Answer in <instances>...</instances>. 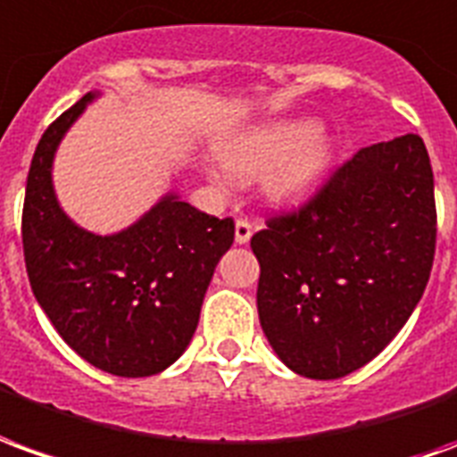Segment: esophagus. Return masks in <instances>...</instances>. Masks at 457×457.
Segmentation results:
<instances>
[{
    "mask_svg": "<svg viewBox=\"0 0 457 457\" xmlns=\"http://www.w3.org/2000/svg\"><path fill=\"white\" fill-rule=\"evenodd\" d=\"M251 236H253V226H251V221L248 219H238L236 221V244L238 245H244L251 241Z\"/></svg>",
    "mask_w": 457,
    "mask_h": 457,
    "instance_id": "1",
    "label": "esophagus"
}]
</instances>
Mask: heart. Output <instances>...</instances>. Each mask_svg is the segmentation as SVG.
<instances>
[{
  "mask_svg": "<svg viewBox=\"0 0 457 457\" xmlns=\"http://www.w3.org/2000/svg\"><path fill=\"white\" fill-rule=\"evenodd\" d=\"M317 120H280L245 132L223 150L226 167L236 174H258L273 167L265 189L278 204L307 202L325 182L332 147L320 137Z\"/></svg>",
  "mask_w": 457,
  "mask_h": 457,
  "instance_id": "obj_1",
  "label": "heart"
}]
</instances>
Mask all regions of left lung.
<instances>
[{"label":"left lung","instance_id":"left-lung-1","mask_svg":"<svg viewBox=\"0 0 457 457\" xmlns=\"http://www.w3.org/2000/svg\"><path fill=\"white\" fill-rule=\"evenodd\" d=\"M258 317L280 361L307 378L347 377L399 335L436 253V199L419 135L377 142L310 202L251 238Z\"/></svg>","mask_w":457,"mask_h":457}]
</instances>
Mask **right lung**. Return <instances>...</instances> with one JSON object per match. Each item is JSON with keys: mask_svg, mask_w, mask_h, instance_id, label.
<instances>
[{"mask_svg": "<svg viewBox=\"0 0 457 457\" xmlns=\"http://www.w3.org/2000/svg\"><path fill=\"white\" fill-rule=\"evenodd\" d=\"M100 93H86L48 125L31 160L21 241L31 290L68 347L115 377H152L189 347L234 221L174 192L118 234L80 228L56 199L54 157Z\"/></svg>", "mask_w": 457, "mask_h": 457, "instance_id": "1", "label": "right lung"}]
</instances>
